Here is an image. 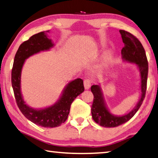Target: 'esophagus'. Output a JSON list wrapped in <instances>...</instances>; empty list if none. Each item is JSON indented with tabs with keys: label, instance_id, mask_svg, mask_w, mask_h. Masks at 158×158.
<instances>
[{
	"label": "esophagus",
	"instance_id": "34e87169",
	"mask_svg": "<svg viewBox=\"0 0 158 158\" xmlns=\"http://www.w3.org/2000/svg\"><path fill=\"white\" fill-rule=\"evenodd\" d=\"M84 85L85 89L88 90L90 89V86H91V82H90L89 79H85L84 81Z\"/></svg>",
	"mask_w": 158,
	"mask_h": 158
}]
</instances>
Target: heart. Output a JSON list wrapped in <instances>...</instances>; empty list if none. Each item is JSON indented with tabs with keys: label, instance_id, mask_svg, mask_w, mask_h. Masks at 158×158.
Returning <instances> with one entry per match:
<instances>
[{
	"label": "heart",
	"instance_id": "1",
	"mask_svg": "<svg viewBox=\"0 0 158 158\" xmlns=\"http://www.w3.org/2000/svg\"><path fill=\"white\" fill-rule=\"evenodd\" d=\"M109 61H110V56H109V54H106L104 57V59L102 62L101 64V68H105L106 67H107V65H109Z\"/></svg>",
	"mask_w": 158,
	"mask_h": 158
}]
</instances>
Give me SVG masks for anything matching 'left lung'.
Returning <instances> with one entry per match:
<instances>
[{
  "label": "left lung",
  "mask_w": 158,
  "mask_h": 158,
  "mask_svg": "<svg viewBox=\"0 0 158 158\" xmlns=\"http://www.w3.org/2000/svg\"><path fill=\"white\" fill-rule=\"evenodd\" d=\"M119 32L124 43V47L121 50L123 61L135 64L140 73V98L129 113L118 116L112 114L109 110L101 85H92L91 91L94 95L91 106L93 119L96 123L105 127H117L132 118L142 104L146 91L148 65L145 50L137 37L125 31L120 30Z\"/></svg>",
  "instance_id": "8db88e82"
}]
</instances>
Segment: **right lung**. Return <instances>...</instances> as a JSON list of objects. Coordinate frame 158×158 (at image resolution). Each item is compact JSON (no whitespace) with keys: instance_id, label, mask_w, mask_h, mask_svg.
<instances>
[{"instance_id":"right-lung-1","label":"right lung","mask_w":158,"mask_h":158,"mask_svg":"<svg viewBox=\"0 0 158 158\" xmlns=\"http://www.w3.org/2000/svg\"><path fill=\"white\" fill-rule=\"evenodd\" d=\"M49 31L34 35L21 44L16 53L12 70V85L18 107L29 121L39 126L55 127L68 118L71 104L77 96L84 92V82L81 79L69 81L64 88L58 100L53 105L44 108L35 109L26 103L21 89V77L26 59L42 52L49 51L54 43L49 38Z\"/></svg>"}]
</instances>
